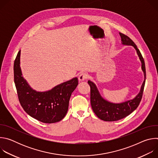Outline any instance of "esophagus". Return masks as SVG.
Returning a JSON list of instances; mask_svg holds the SVG:
<instances>
[{
  "label": "esophagus",
  "instance_id": "esophagus-1",
  "mask_svg": "<svg viewBox=\"0 0 158 158\" xmlns=\"http://www.w3.org/2000/svg\"><path fill=\"white\" fill-rule=\"evenodd\" d=\"M88 78V74L85 73H82L79 75V80L80 81H84Z\"/></svg>",
  "mask_w": 158,
  "mask_h": 158
}]
</instances>
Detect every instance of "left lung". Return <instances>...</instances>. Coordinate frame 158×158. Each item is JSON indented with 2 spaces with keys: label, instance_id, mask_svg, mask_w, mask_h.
<instances>
[{
  "label": "left lung",
  "instance_id": "obj_1",
  "mask_svg": "<svg viewBox=\"0 0 158 158\" xmlns=\"http://www.w3.org/2000/svg\"><path fill=\"white\" fill-rule=\"evenodd\" d=\"M123 44L130 45L136 49L138 56L142 63V69L144 74V81L141 86L138 95L133 99L121 104H114L104 100L100 96L96 85L89 81L88 84L91 88V104L95 114L98 118L105 121H116L120 120L128 115L136 109L141 101L146 81V67L144 60L141 53L138 49L135 43L126 35L119 32Z\"/></svg>",
  "mask_w": 158,
  "mask_h": 158
}]
</instances>
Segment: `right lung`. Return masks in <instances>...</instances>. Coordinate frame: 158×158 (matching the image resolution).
Here are the masks:
<instances>
[{"label":"right lung","instance_id":"1","mask_svg":"<svg viewBox=\"0 0 158 158\" xmlns=\"http://www.w3.org/2000/svg\"><path fill=\"white\" fill-rule=\"evenodd\" d=\"M19 51L14 64V82L22 108L34 119L44 123H54L65 116L72 93L78 85L75 77L60 84L51 91L40 93L32 89L22 76Z\"/></svg>","mask_w":158,"mask_h":158}]
</instances>
